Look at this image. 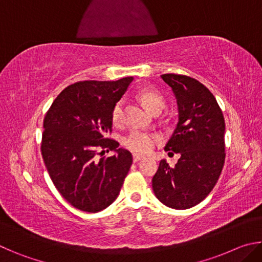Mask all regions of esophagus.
I'll use <instances>...</instances> for the list:
<instances>
[{
    "label": "esophagus",
    "instance_id": "34e87169",
    "mask_svg": "<svg viewBox=\"0 0 262 262\" xmlns=\"http://www.w3.org/2000/svg\"><path fill=\"white\" fill-rule=\"evenodd\" d=\"M144 157L143 156H141V155H137V154H134L133 155V161H134L135 163L136 162H139V161H141V159H143Z\"/></svg>",
    "mask_w": 262,
    "mask_h": 262
}]
</instances>
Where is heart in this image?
Masks as SVG:
<instances>
[{"label":"heart","mask_w":262,"mask_h":262,"mask_svg":"<svg viewBox=\"0 0 262 262\" xmlns=\"http://www.w3.org/2000/svg\"><path fill=\"white\" fill-rule=\"evenodd\" d=\"M139 99L141 103L145 106V108L150 112H161V111L165 107L166 100L164 98L161 92L154 89H142L139 92ZM125 103L120 99L114 104L112 108V113H111V118H112V122L115 126H121L125 120V110H123ZM159 140V137L147 130L142 129H133L129 132L125 140H123V144L127 149L135 154H148L150 150L154 148L156 142Z\"/></svg>","instance_id":"obj_1"}]
</instances>
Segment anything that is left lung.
<instances>
[{"mask_svg":"<svg viewBox=\"0 0 262 262\" xmlns=\"http://www.w3.org/2000/svg\"><path fill=\"white\" fill-rule=\"evenodd\" d=\"M161 78L176 96L179 120L165 150L179 154L173 167L162 159L152 178L156 198L173 209H188L208 196L219 180L225 159V122L214 95L186 75Z\"/></svg>","mask_w":262,"mask_h":262,"instance_id":"8db88e82","label":"left lung"}]
</instances>
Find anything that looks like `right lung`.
<instances>
[{"instance_id": "obj_1", "label": "right lung", "mask_w": 262, "mask_h": 262, "mask_svg": "<svg viewBox=\"0 0 262 262\" xmlns=\"http://www.w3.org/2000/svg\"><path fill=\"white\" fill-rule=\"evenodd\" d=\"M132 81L74 83L56 97L43 119L41 155L48 174L63 199L79 210L107 208L129 171L132 154L106 136L112 133L113 106ZM105 148L116 155L98 159Z\"/></svg>"}]
</instances>
